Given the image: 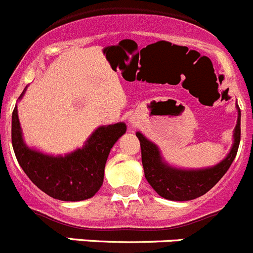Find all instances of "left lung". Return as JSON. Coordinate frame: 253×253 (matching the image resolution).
<instances>
[{
    "label": "left lung",
    "mask_w": 253,
    "mask_h": 253,
    "mask_svg": "<svg viewBox=\"0 0 253 253\" xmlns=\"http://www.w3.org/2000/svg\"><path fill=\"white\" fill-rule=\"evenodd\" d=\"M238 118L233 133V145L228 155L217 166L205 169H178L163 161L158 147L148 140L142 133H136L140 149L142 163L148 183L161 197L170 201H191L207 193L228 170L232 164L241 140V110L237 105Z\"/></svg>",
    "instance_id": "8db88e82"
}]
</instances>
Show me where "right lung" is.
Instances as JSON below:
<instances>
[{
    "instance_id": "1",
    "label": "right lung",
    "mask_w": 253,
    "mask_h": 253,
    "mask_svg": "<svg viewBox=\"0 0 253 253\" xmlns=\"http://www.w3.org/2000/svg\"><path fill=\"white\" fill-rule=\"evenodd\" d=\"M125 131L124 123L103 125L90 135L83 148L64 157H54L25 144L15 106L11 138L18 164L37 188L55 199L76 202L91 198L100 189L109 153Z\"/></svg>"
}]
</instances>
